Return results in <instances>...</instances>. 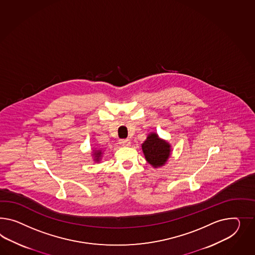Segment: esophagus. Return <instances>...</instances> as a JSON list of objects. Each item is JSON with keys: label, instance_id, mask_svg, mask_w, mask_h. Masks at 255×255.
Masks as SVG:
<instances>
[{"label": "esophagus", "instance_id": "34e87169", "mask_svg": "<svg viewBox=\"0 0 255 255\" xmlns=\"http://www.w3.org/2000/svg\"><path fill=\"white\" fill-rule=\"evenodd\" d=\"M120 144L124 146H129L131 145V140L130 139H122V140H120Z\"/></svg>", "mask_w": 255, "mask_h": 255}]
</instances>
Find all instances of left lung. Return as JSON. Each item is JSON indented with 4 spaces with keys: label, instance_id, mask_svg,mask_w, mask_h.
<instances>
[{
    "label": "left lung",
    "instance_id": "1",
    "mask_svg": "<svg viewBox=\"0 0 255 255\" xmlns=\"http://www.w3.org/2000/svg\"><path fill=\"white\" fill-rule=\"evenodd\" d=\"M145 159L153 167L162 166L170 156V145L159 139L156 133L149 134L142 145Z\"/></svg>",
    "mask_w": 255,
    "mask_h": 255
}]
</instances>
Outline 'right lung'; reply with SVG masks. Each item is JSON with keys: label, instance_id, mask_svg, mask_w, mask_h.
Segmentation results:
<instances>
[{"label": "right lung", "instance_id": "add662e5", "mask_svg": "<svg viewBox=\"0 0 255 255\" xmlns=\"http://www.w3.org/2000/svg\"><path fill=\"white\" fill-rule=\"evenodd\" d=\"M95 155H96V157L95 158L97 159V161H98V159L100 158V155H101V151H99V150H97V152L95 153Z\"/></svg>", "mask_w": 255, "mask_h": 255}]
</instances>
